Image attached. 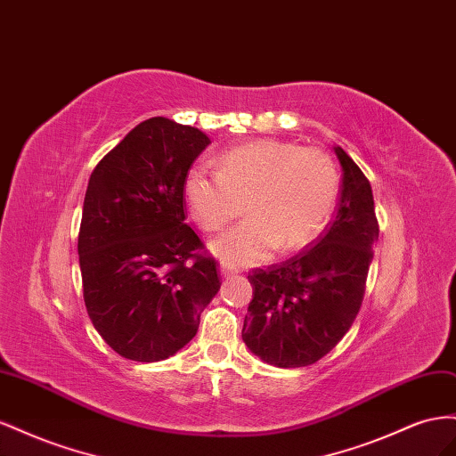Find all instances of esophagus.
<instances>
[{"mask_svg":"<svg viewBox=\"0 0 456 456\" xmlns=\"http://www.w3.org/2000/svg\"><path fill=\"white\" fill-rule=\"evenodd\" d=\"M219 271H221V275H224V277H231L232 273H235V269L229 267V265H219Z\"/></svg>","mask_w":456,"mask_h":456,"instance_id":"1","label":"esophagus"}]
</instances>
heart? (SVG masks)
<instances>
[{
	"instance_id": "obj_1",
	"label": "heart",
	"mask_w": 456,
	"mask_h": 456,
	"mask_svg": "<svg viewBox=\"0 0 456 456\" xmlns=\"http://www.w3.org/2000/svg\"><path fill=\"white\" fill-rule=\"evenodd\" d=\"M192 219L206 232L224 229L246 210L250 217L212 242L227 265H254L281 248L300 250L330 221L340 174L321 149L257 139L219 156V170L192 166L183 181Z\"/></svg>"
}]
</instances>
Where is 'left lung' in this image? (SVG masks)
Wrapping results in <instances>:
<instances>
[{"mask_svg":"<svg viewBox=\"0 0 456 456\" xmlns=\"http://www.w3.org/2000/svg\"><path fill=\"white\" fill-rule=\"evenodd\" d=\"M336 217L317 244L267 269H252L254 297L242 340L252 354L281 369L314 365L342 340L365 296L372 244L379 240L372 189L342 147Z\"/></svg>","mask_w":456,"mask_h":456,"instance_id":"left-lung-1","label":"left lung"}]
</instances>
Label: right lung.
<instances>
[{
  "label": "right lung",
  "instance_id": "obj_1",
  "mask_svg": "<svg viewBox=\"0 0 456 456\" xmlns=\"http://www.w3.org/2000/svg\"><path fill=\"white\" fill-rule=\"evenodd\" d=\"M208 145L200 129L154 116L89 177L77 235L84 302L102 340L126 359L177 354L221 286L183 208L185 174Z\"/></svg>",
  "mask_w": 456,
  "mask_h": 456
}]
</instances>
